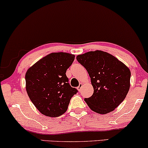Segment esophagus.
<instances>
[{
	"label": "esophagus",
	"mask_w": 148,
	"mask_h": 148,
	"mask_svg": "<svg viewBox=\"0 0 148 148\" xmlns=\"http://www.w3.org/2000/svg\"><path fill=\"white\" fill-rule=\"evenodd\" d=\"M82 84L80 83V84H79V86L78 87H77V89L78 90V91H80L81 89H82Z\"/></svg>",
	"instance_id": "esophagus-1"
}]
</instances>
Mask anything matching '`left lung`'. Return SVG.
Returning a JSON list of instances; mask_svg holds the SVG:
<instances>
[{"label":"left lung","instance_id":"8db88e82","mask_svg":"<svg viewBox=\"0 0 148 148\" xmlns=\"http://www.w3.org/2000/svg\"><path fill=\"white\" fill-rule=\"evenodd\" d=\"M77 60L89 74L94 93L84 100L94 112L105 114L122 103L129 91L130 69L108 53L96 50L78 55Z\"/></svg>","mask_w":148,"mask_h":148}]
</instances>
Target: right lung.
<instances>
[{
    "instance_id": "obj_1",
    "label": "right lung",
    "mask_w": 148,
    "mask_h": 148,
    "mask_svg": "<svg viewBox=\"0 0 148 148\" xmlns=\"http://www.w3.org/2000/svg\"><path fill=\"white\" fill-rule=\"evenodd\" d=\"M74 58L68 53H51L26 72V92L41 114L58 117L66 112L72 97L78 92L68 83L66 75Z\"/></svg>"
}]
</instances>
